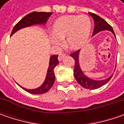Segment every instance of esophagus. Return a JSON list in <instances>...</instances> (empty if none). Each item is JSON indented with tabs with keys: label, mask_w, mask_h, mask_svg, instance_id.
Masks as SVG:
<instances>
[{
	"label": "esophagus",
	"mask_w": 124,
	"mask_h": 124,
	"mask_svg": "<svg viewBox=\"0 0 124 124\" xmlns=\"http://www.w3.org/2000/svg\"><path fill=\"white\" fill-rule=\"evenodd\" d=\"M65 56L66 55L65 54H61L59 55V56H58V59H59V61H61V60H63V59L65 57Z\"/></svg>",
	"instance_id": "34e87169"
}]
</instances>
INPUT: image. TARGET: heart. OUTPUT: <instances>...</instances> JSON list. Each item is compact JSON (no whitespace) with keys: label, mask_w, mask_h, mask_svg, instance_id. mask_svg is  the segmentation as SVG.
<instances>
[{"label":"heart","mask_w":124,"mask_h":124,"mask_svg":"<svg viewBox=\"0 0 124 124\" xmlns=\"http://www.w3.org/2000/svg\"><path fill=\"white\" fill-rule=\"evenodd\" d=\"M92 23L86 15H66L59 17L53 23L52 42L60 45L66 38L65 43L71 50H79L87 43L90 35Z\"/></svg>","instance_id":"b5f03b06"}]
</instances>
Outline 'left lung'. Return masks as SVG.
<instances>
[{
    "label": "left lung",
    "instance_id": "left-lung-1",
    "mask_svg": "<svg viewBox=\"0 0 124 124\" xmlns=\"http://www.w3.org/2000/svg\"><path fill=\"white\" fill-rule=\"evenodd\" d=\"M89 14L93 17L94 22V28L93 31V35H95L99 31H103V30H108L111 31L112 34L115 36V34L113 31V29L110 25L105 20H103L102 18L99 16L98 15L93 14V13H89ZM79 50L77 51H75L74 52L70 54V56L74 59V76L77 82L85 89H90V90H94L97 88H101L103 85L107 83L110 79L112 78V74L108 77V79H104V80H101V81H97V80H93V79H89L87 77L85 74H83L82 70H81L80 65L79 63Z\"/></svg>",
    "mask_w": 124,
    "mask_h": 124
}]
</instances>
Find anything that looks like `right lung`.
Listing matches in <instances>:
<instances>
[{
	"label": "right lung",
	"mask_w": 124,
	"mask_h": 124,
	"mask_svg": "<svg viewBox=\"0 0 124 124\" xmlns=\"http://www.w3.org/2000/svg\"><path fill=\"white\" fill-rule=\"evenodd\" d=\"M52 14V12H33L28 14L25 17H23L20 21L17 23L15 26L14 27L12 30L11 36L14 34L16 31L22 29L23 27L31 26L33 25L36 24H45L47 21L49 17ZM59 64V60H58V55H53L50 57V64L49 68L47 69V76L45 78V81L41 85L39 88L32 90H27L25 88H23L27 93H31L33 94H41L43 93H47L50 88L52 87L53 84L55 81V75L54 72V68Z\"/></svg>",
	"instance_id": "1"
}]
</instances>
